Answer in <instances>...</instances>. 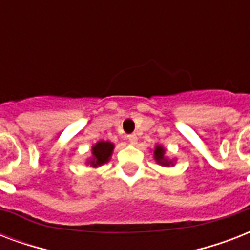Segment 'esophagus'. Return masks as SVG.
I'll return each mask as SVG.
<instances>
[{
	"label": "esophagus",
	"instance_id": "esophagus-1",
	"mask_svg": "<svg viewBox=\"0 0 250 250\" xmlns=\"http://www.w3.org/2000/svg\"><path fill=\"white\" fill-rule=\"evenodd\" d=\"M127 140H128L131 144H136L137 136L135 135V133H132V135H128V136H127Z\"/></svg>",
	"mask_w": 250,
	"mask_h": 250
}]
</instances>
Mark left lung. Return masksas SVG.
Instances as JSON below:
<instances>
[{
	"instance_id": "8db88e82",
	"label": "left lung",
	"mask_w": 250,
	"mask_h": 250,
	"mask_svg": "<svg viewBox=\"0 0 250 250\" xmlns=\"http://www.w3.org/2000/svg\"><path fill=\"white\" fill-rule=\"evenodd\" d=\"M165 152H166V150H165L164 146L157 145L156 149H154V160H156L160 165H162V166H172L174 162L170 160H167L166 157H165Z\"/></svg>"
}]
</instances>
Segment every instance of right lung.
Returning a JSON list of instances; mask_svg holds the SVG:
<instances>
[{
	"mask_svg": "<svg viewBox=\"0 0 250 250\" xmlns=\"http://www.w3.org/2000/svg\"><path fill=\"white\" fill-rule=\"evenodd\" d=\"M114 144L110 141H98L97 144L92 146V158L88 164L92 167H98L109 162L110 157L113 154Z\"/></svg>",
	"mask_w": 250,
	"mask_h": 250,
	"instance_id": "right-lung-1",
	"label": "right lung"
}]
</instances>
